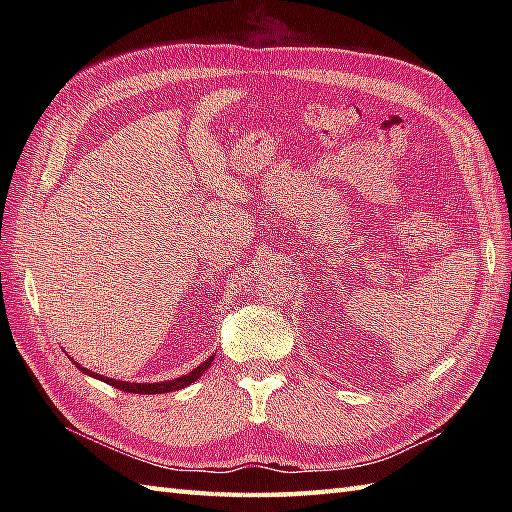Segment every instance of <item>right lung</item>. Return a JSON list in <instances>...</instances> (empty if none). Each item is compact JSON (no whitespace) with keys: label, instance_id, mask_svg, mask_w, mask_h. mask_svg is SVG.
I'll return each mask as SVG.
<instances>
[{"label":"right lung","instance_id":"add662e5","mask_svg":"<svg viewBox=\"0 0 512 512\" xmlns=\"http://www.w3.org/2000/svg\"><path fill=\"white\" fill-rule=\"evenodd\" d=\"M213 356L206 358V361L200 367H195L193 372L184 374L180 378H173V380H160V383H127V380H116V378H107V376H101V374H94V372H90L88 367H83V365H79L76 361H74V365L79 367L83 374H88L92 378H99V380H103V383L112 385V387L121 389V391H129V394H167V391L184 389L187 385L195 383V380H198L206 372V369H209V365L213 363Z\"/></svg>","mask_w":512,"mask_h":512}]
</instances>
